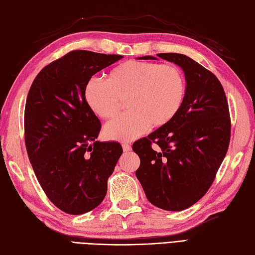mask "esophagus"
<instances>
[{
	"instance_id": "esophagus-1",
	"label": "esophagus",
	"mask_w": 255,
	"mask_h": 255,
	"mask_svg": "<svg viewBox=\"0 0 255 255\" xmlns=\"http://www.w3.org/2000/svg\"><path fill=\"white\" fill-rule=\"evenodd\" d=\"M122 148H123V151H125V152H128V151L132 150V147H130V144L128 143V142H123Z\"/></svg>"
}]
</instances>
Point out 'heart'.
Returning a JSON list of instances; mask_svg holds the SVG:
<instances>
[{"label": "heart", "mask_w": 255, "mask_h": 255, "mask_svg": "<svg viewBox=\"0 0 255 255\" xmlns=\"http://www.w3.org/2000/svg\"><path fill=\"white\" fill-rule=\"evenodd\" d=\"M185 95L181 70L171 64L128 61L107 74L106 82L89 80L84 99L90 111L101 119L119 112L127 99L128 113L108 122L104 134L108 139L130 140L149 128H162L180 111Z\"/></svg>", "instance_id": "1"}]
</instances>
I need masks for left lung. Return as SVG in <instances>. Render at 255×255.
Here are the masks:
<instances>
[{
  "instance_id": "1",
  "label": "left lung",
  "mask_w": 255,
  "mask_h": 255,
  "mask_svg": "<svg viewBox=\"0 0 255 255\" xmlns=\"http://www.w3.org/2000/svg\"><path fill=\"white\" fill-rule=\"evenodd\" d=\"M157 57L182 68L185 95L168 125L133 143L140 159L136 177L151 204L180 211L206 194L224 160L231 137L229 104L221 82L193 59L181 53ZM152 142L159 146L157 150L150 147Z\"/></svg>"
}]
</instances>
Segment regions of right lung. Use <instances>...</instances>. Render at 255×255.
<instances>
[{"mask_svg":"<svg viewBox=\"0 0 255 255\" xmlns=\"http://www.w3.org/2000/svg\"><path fill=\"white\" fill-rule=\"evenodd\" d=\"M122 58L71 51L45 66L27 94V155L48 198L70 215H82L102 203L122 154L119 142L96 140L101 122L84 99L93 75Z\"/></svg>","mask_w":255,"mask_h":255,"instance_id":"right-lung-1","label":"right lung"}]
</instances>
